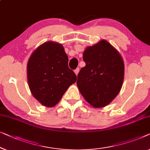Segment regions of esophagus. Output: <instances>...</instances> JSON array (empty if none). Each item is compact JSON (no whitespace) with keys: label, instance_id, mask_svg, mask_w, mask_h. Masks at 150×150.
I'll return each mask as SVG.
<instances>
[{"label":"esophagus","instance_id":"1","mask_svg":"<svg viewBox=\"0 0 150 150\" xmlns=\"http://www.w3.org/2000/svg\"><path fill=\"white\" fill-rule=\"evenodd\" d=\"M79 71H80V68H76V70H74V72H75V74H76V75H78V74H79Z\"/></svg>","mask_w":150,"mask_h":150}]
</instances>
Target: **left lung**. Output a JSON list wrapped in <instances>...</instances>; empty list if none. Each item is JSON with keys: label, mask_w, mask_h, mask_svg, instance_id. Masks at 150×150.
<instances>
[{"label": "left lung", "mask_w": 150, "mask_h": 150, "mask_svg": "<svg viewBox=\"0 0 150 150\" xmlns=\"http://www.w3.org/2000/svg\"><path fill=\"white\" fill-rule=\"evenodd\" d=\"M86 66L76 82L84 99L95 108L108 105L122 88L125 64L120 54L105 40L86 47L83 53Z\"/></svg>", "instance_id": "8db88e82"}]
</instances>
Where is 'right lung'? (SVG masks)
I'll return each instance as SVG.
<instances>
[{
    "label": "right lung",
    "instance_id": "obj_1",
    "mask_svg": "<svg viewBox=\"0 0 150 150\" xmlns=\"http://www.w3.org/2000/svg\"><path fill=\"white\" fill-rule=\"evenodd\" d=\"M28 86L34 98L45 107L59 103L76 76L68 68V57L62 44L47 41L31 54L27 64Z\"/></svg>",
    "mask_w": 150,
    "mask_h": 150
}]
</instances>
